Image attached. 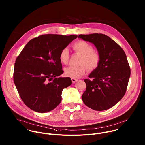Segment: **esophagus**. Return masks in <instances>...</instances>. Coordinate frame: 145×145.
I'll list each match as a JSON object with an SVG mask.
<instances>
[{
    "instance_id": "obj_1",
    "label": "esophagus",
    "mask_w": 145,
    "mask_h": 145,
    "mask_svg": "<svg viewBox=\"0 0 145 145\" xmlns=\"http://www.w3.org/2000/svg\"><path fill=\"white\" fill-rule=\"evenodd\" d=\"M71 80H72V82H73V83H74V82H75L76 81H77V79H76V78H71Z\"/></svg>"
}]
</instances>
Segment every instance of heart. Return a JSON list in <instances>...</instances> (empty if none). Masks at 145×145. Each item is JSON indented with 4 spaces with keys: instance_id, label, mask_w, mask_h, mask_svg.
Listing matches in <instances>:
<instances>
[{
    "instance_id": "b5f03b06",
    "label": "heart",
    "mask_w": 145,
    "mask_h": 145,
    "mask_svg": "<svg viewBox=\"0 0 145 145\" xmlns=\"http://www.w3.org/2000/svg\"><path fill=\"white\" fill-rule=\"evenodd\" d=\"M73 49L76 54L80 55L78 66H70L65 68L67 76L77 78L85 74L87 69L89 71L96 69L100 63V54L94 51L93 46L86 40H80L73 45ZM69 52L67 48H64L59 53V59L61 63L68 64L69 59Z\"/></svg>"
}]
</instances>
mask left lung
<instances>
[{"label": "left lung", "instance_id": "8db88e82", "mask_svg": "<svg viewBox=\"0 0 145 145\" xmlns=\"http://www.w3.org/2000/svg\"><path fill=\"white\" fill-rule=\"evenodd\" d=\"M78 38L93 44L101 60L99 67L85 79L84 104L96 111L108 110L125 95L131 74L126 54L108 36L103 34H80Z\"/></svg>", "mask_w": 145, "mask_h": 145}]
</instances>
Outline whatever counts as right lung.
I'll list each match as a JSON object with an SVG mask.
<instances>
[{"label":"right lung","mask_w":145,"mask_h":145,"mask_svg":"<svg viewBox=\"0 0 145 145\" xmlns=\"http://www.w3.org/2000/svg\"><path fill=\"white\" fill-rule=\"evenodd\" d=\"M77 35L44 34L31 39L17 57L14 81L25 104L40 113L49 112L61 103L63 90L71 86L59 59L61 50Z\"/></svg>","instance_id":"add662e5"}]
</instances>
